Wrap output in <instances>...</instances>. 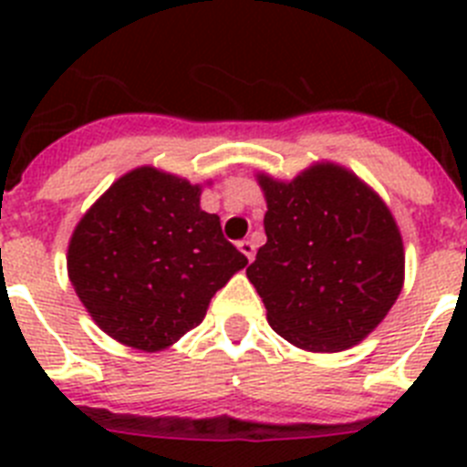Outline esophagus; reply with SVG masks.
Instances as JSON below:
<instances>
[{
	"mask_svg": "<svg viewBox=\"0 0 467 467\" xmlns=\"http://www.w3.org/2000/svg\"><path fill=\"white\" fill-rule=\"evenodd\" d=\"M238 250H241V253L245 254V257L250 259V262H253V257H254V243L250 241V238H245V241L238 243Z\"/></svg>",
	"mask_w": 467,
	"mask_h": 467,
	"instance_id": "esophagus-1",
	"label": "esophagus"
}]
</instances>
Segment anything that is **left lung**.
Masks as SVG:
<instances>
[{
    "label": "left lung",
    "mask_w": 467,
    "mask_h": 467,
    "mask_svg": "<svg viewBox=\"0 0 467 467\" xmlns=\"http://www.w3.org/2000/svg\"><path fill=\"white\" fill-rule=\"evenodd\" d=\"M266 243L247 266L275 332L334 353L381 323L404 278L402 238L381 198L353 172L313 166L292 182L259 177Z\"/></svg>",
    "instance_id": "1"
}]
</instances>
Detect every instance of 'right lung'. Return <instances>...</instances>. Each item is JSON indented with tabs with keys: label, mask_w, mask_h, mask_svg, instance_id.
I'll return each mask as SVG.
<instances>
[{
	"label": "right lung",
	"mask_w": 467,
	"mask_h": 467,
	"mask_svg": "<svg viewBox=\"0 0 467 467\" xmlns=\"http://www.w3.org/2000/svg\"><path fill=\"white\" fill-rule=\"evenodd\" d=\"M198 196L201 189L182 177L138 168L111 184L74 229V292L121 344H175L203 323L214 292L247 264Z\"/></svg>",
	"instance_id": "1"
}]
</instances>
